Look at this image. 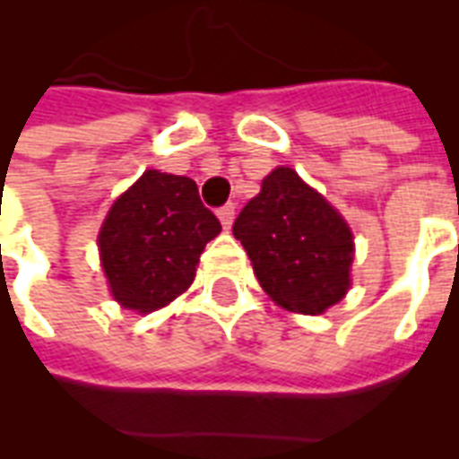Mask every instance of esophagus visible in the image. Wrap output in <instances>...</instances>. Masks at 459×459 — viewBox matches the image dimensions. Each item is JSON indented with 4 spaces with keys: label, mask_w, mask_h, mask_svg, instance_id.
<instances>
[{
    "label": "esophagus",
    "mask_w": 459,
    "mask_h": 459,
    "mask_svg": "<svg viewBox=\"0 0 459 459\" xmlns=\"http://www.w3.org/2000/svg\"><path fill=\"white\" fill-rule=\"evenodd\" d=\"M216 216H219V221L223 223V229L229 230L230 223H233V216H236V204L233 202H229V204H223L219 212H216Z\"/></svg>",
    "instance_id": "obj_1"
}]
</instances>
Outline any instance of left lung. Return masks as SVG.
<instances>
[{"mask_svg": "<svg viewBox=\"0 0 459 459\" xmlns=\"http://www.w3.org/2000/svg\"><path fill=\"white\" fill-rule=\"evenodd\" d=\"M259 286L281 309L324 314L352 288L355 236L345 216L298 176L276 166L233 226Z\"/></svg>", "mask_w": 459, "mask_h": 459, "instance_id": "8db88e82", "label": "left lung"}]
</instances>
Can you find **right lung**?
<instances>
[{
  "label": "right lung",
  "mask_w": 459,
  "mask_h": 459,
  "mask_svg": "<svg viewBox=\"0 0 459 459\" xmlns=\"http://www.w3.org/2000/svg\"><path fill=\"white\" fill-rule=\"evenodd\" d=\"M219 233L221 223L202 204L193 178L147 169L114 200L97 233L111 298L135 314L171 305Z\"/></svg>",
  "instance_id": "add662e5"
}]
</instances>
